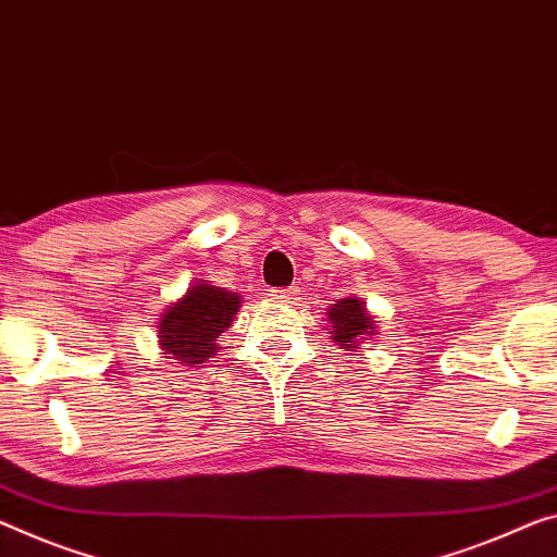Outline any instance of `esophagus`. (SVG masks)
Returning a JSON list of instances; mask_svg holds the SVG:
<instances>
[{"mask_svg":"<svg viewBox=\"0 0 557 557\" xmlns=\"http://www.w3.org/2000/svg\"><path fill=\"white\" fill-rule=\"evenodd\" d=\"M271 298H273V301H278V304H294V301H298V288L296 286L273 288Z\"/></svg>","mask_w":557,"mask_h":557,"instance_id":"esophagus-1","label":"esophagus"}]
</instances>
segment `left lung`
I'll return each instance as SVG.
<instances>
[{
	"label": "left lung",
	"mask_w": 557,
	"mask_h": 557,
	"mask_svg": "<svg viewBox=\"0 0 557 557\" xmlns=\"http://www.w3.org/2000/svg\"><path fill=\"white\" fill-rule=\"evenodd\" d=\"M329 323H331V338L333 344L344 350H350L348 356H356L358 348L363 344H371L379 333V321L368 311L366 304L358 296L336 298V304L326 308Z\"/></svg>",
	"instance_id": "obj_1"
}]
</instances>
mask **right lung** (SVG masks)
Returning <instances> with one entry per match:
<instances>
[{
	"mask_svg": "<svg viewBox=\"0 0 557 557\" xmlns=\"http://www.w3.org/2000/svg\"><path fill=\"white\" fill-rule=\"evenodd\" d=\"M238 308L242 296L236 290L196 281L159 315L157 338L164 358H174L182 366H199L219 356L216 341L234 323Z\"/></svg>",
	"mask_w": 557,
	"mask_h": 557,
	"instance_id": "add662e5",
	"label": "right lung"
}]
</instances>
